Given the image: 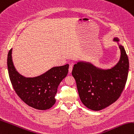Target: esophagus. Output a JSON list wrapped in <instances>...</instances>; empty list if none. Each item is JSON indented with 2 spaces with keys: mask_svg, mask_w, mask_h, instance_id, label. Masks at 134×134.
<instances>
[{
  "mask_svg": "<svg viewBox=\"0 0 134 134\" xmlns=\"http://www.w3.org/2000/svg\"><path fill=\"white\" fill-rule=\"evenodd\" d=\"M72 71V65H70L69 68H68V71H69V73H71Z\"/></svg>",
  "mask_w": 134,
  "mask_h": 134,
  "instance_id": "1",
  "label": "esophagus"
}]
</instances>
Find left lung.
I'll return each instance as SVG.
<instances>
[{"label": "left lung", "instance_id": "8db88e82", "mask_svg": "<svg viewBox=\"0 0 134 134\" xmlns=\"http://www.w3.org/2000/svg\"><path fill=\"white\" fill-rule=\"evenodd\" d=\"M114 41L119 42L115 38ZM121 55L113 68L102 70L90 63L74 64L72 75L76 80L80 100L90 110L99 111L109 106L119 98L126 86L129 62L124 47L119 45Z\"/></svg>", "mask_w": 134, "mask_h": 134}]
</instances>
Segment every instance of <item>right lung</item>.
Wrapping results in <instances>:
<instances>
[{
  "label": "right lung",
  "mask_w": 134,
  "mask_h": 134,
  "mask_svg": "<svg viewBox=\"0 0 134 134\" xmlns=\"http://www.w3.org/2000/svg\"><path fill=\"white\" fill-rule=\"evenodd\" d=\"M12 48L8 52L7 67L9 77L15 92L28 105L46 110L55 103L58 86L67 76L69 65L55 67L41 75L26 77L19 74L12 60Z\"/></svg>",
  "instance_id": "right-lung-1"
}]
</instances>
